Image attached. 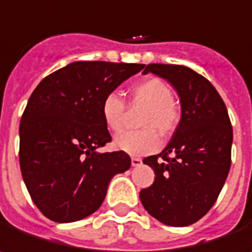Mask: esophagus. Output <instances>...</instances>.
<instances>
[{
  "instance_id": "obj_1",
  "label": "esophagus",
  "mask_w": 252,
  "mask_h": 252,
  "mask_svg": "<svg viewBox=\"0 0 252 252\" xmlns=\"http://www.w3.org/2000/svg\"><path fill=\"white\" fill-rule=\"evenodd\" d=\"M143 163V160L140 158H131V165L132 166H140Z\"/></svg>"
}]
</instances>
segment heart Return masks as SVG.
<instances>
[{"instance_id": "b5f03b06", "label": "heart", "mask_w": 252, "mask_h": 252, "mask_svg": "<svg viewBox=\"0 0 252 252\" xmlns=\"http://www.w3.org/2000/svg\"><path fill=\"white\" fill-rule=\"evenodd\" d=\"M168 83L158 77H147L129 89V106H143L138 131H124L114 140L115 149L128 155L152 153L160 146V136L171 137L181 123V109L172 99ZM126 103L115 93H109L100 103V115L106 128L118 132L126 121Z\"/></svg>"}]
</instances>
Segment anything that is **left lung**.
I'll use <instances>...</instances> for the list:
<instances>
[{
  "label": "left lung",
  "mask_w": 252,
  "mask_h": 252,
  "mask_svg": "<svg viewBox=\"0 0 252 252\" xmlns=\"http://www.w3.org/2000/svg\"><path fill=\"white\" fill-rule=\"evenodd\" d=\"M166 78L181 100V123L160 155L143 162L155 182L140 191L144 209L168 226H188L216 203L230 169L233 132L213 84L184 65L149 64L143 74Z\"/></svg>",
  "instance_id": "left-lung-1"
}]
</instances>
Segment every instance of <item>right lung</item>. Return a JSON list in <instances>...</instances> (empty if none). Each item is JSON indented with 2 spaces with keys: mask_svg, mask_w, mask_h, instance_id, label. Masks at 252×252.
I'll use <instances>...</instances> for the list:
<instances>
[{
  "mask_svg": "<svg viewBox=\"0 0 252 252\" xmlns=\"http://www.w3.org/2000/svg\"><path fill=\"white\" fill-rule=\"evenodd\" d=\"M143 67L77 61L45 77L30 94L19 159L27 191L48 219L68 223L94 213L111 179L129 169L126 152H97L112 140L100 103Z\"/></svg>",
  "mask_w": 252,
  "mask_h": 252,
  "instance_id": "right-lung-1",
  "label": "right lung"
}]
</instances>
